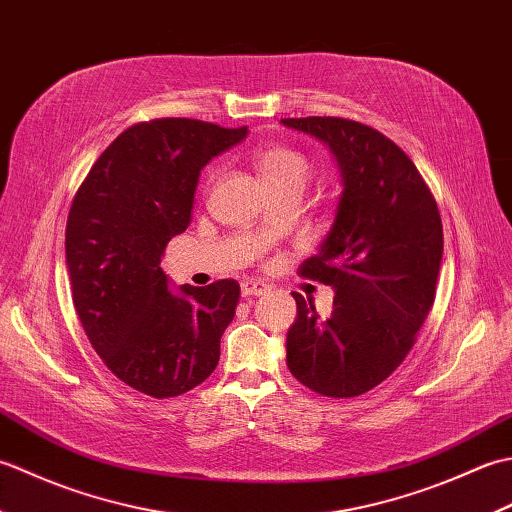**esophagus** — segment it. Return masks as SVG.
Listing matches in <instances>:
<instances>
[{
    "instance_id": "esophagus-1",
    "label": "esophagus",
    "mask_w": 512,
    "mask_h": 512,
    "mask_svg": "<svg viewBox=\"0 0 512 512\" xmlns=\"http://www.w3.org/2000/svg\"><path fill=\"white\" fill-rule=\"evenodd\" d=\"M268 286L262 284V281H244L242 284V295L244 297H259V295H266Z\"/></svg>"
}]
</instances>
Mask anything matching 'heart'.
Returning a JSON list of instances; mask_svg holds the SVG:
<instances>
[{
    "label": "heart",
    "instance_id": "obj_1",
    "mask_svg": "<svg viewBox=\"0 0 512 512\" xmlns=\"http://www.w3.org/2000/svg\"><path fill=\"white\" fill-rule=\"evenodd\" d=\"M255 165L259 173H262V178L268 182V187L288 182L306 184L310 176V160L301 151L284 145H266L257 149ZM215 176L217 167H211L209 173H206V182H211Z\"/></svg>",
    "mask_w": 512,
    "mask_h": 512
}]
</instances>
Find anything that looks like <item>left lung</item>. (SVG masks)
I'll return each instance as SVG.
<instances>
[{
	"instance_id": "obj_1",
	"label": "left lung",
	"mask_w": 512,
	"mask_h": 512,
	"mask_svg": "<svg viewBox=\"0 0 512 512\" xmlns=\"http://www.w3.org/2000/svg\"><path fill=\"white\" fill-rule=\"evenodd\" d=\"M332 149L343 193L319 253L299 275L334 288L319 319L292 292L290 374L314 394L354 398L383 383L405 361L436 299L442 220L436 198L411 158L378 129L350 118H281Z\"/></svg>"
}]
</instances>
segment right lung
I'll return each instance as SVG.
<instances>
[{
  "instance_id": "right-lung-1",
  "label": "right lung",
  "mask_w": 512,
  "mask_h": 512,
  "mask_svg": "<svg viewBox=\"0 0 512 512\" xmlns=\"http://www.w3.org/2000/svg\"><path fill=\"white\" fill-rule=\"evenodd\" d=\"M246 136L195 118L127 127L94 162L65 226L72 303L92 347L125 385L187 394L213 374L239 301L235 279L169 290L160 259L187 231L202 167Z\"/></svg>"
}]
</instances>
